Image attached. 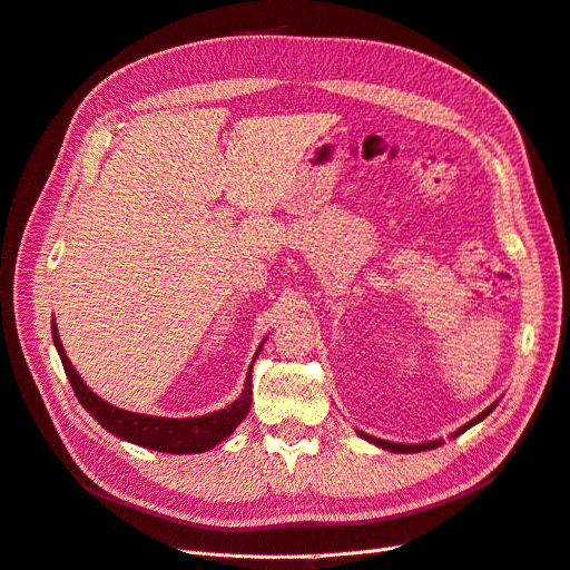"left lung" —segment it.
<instances>
[{
    "mask_svg": "<svg viewBox=\"0 0 570 570\" xmlns=\"http://www.w3.org/2000/svg\"><path fill=\"white\" fill-rule=\"evenodd\" d=\"M495 404H498V400L493 402V404H489L482 414H476L472 421H468L465 425H461L456 432H451V438H459V435H463L465 430H470L472 425H476L480 421H484L493 409H495ZM357 435L362 438V440H367V442H372V444H376L379 449H385V451H393V453H419V451H430V449H438V446H442L444 444V440H432V442H423V444H400V442H389V440H379V438H372V435H367V432H362V430H355Z\"/></svg>",
    "mask_w": 570,
    "mask_h": 570,
    "instance_id": "left-lung-1",
    "label": "left lung"
}]
</instances>
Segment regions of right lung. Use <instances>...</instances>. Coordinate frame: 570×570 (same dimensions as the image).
<instances>
[{
	"label": "right lung",
	"instance_id": "obj_1",
	"mask_svg": "<svg viewBox=\"0 0 570 570\" xmlns=\"http://www.w3.org/2000/svg\"><path fill=\"white\" fill-rule=\"evenodd\" d=\"M51 334H53V344L60 355L65 374L70 379L72 391L86 412L94 416L107 432H111L114 438H121L124 442L138 444L151 451H164V453H203L232 435V432L240 425V421L247 416L249 404H253V364L262 353V346L266 341V338L262 341L253 357V364H249L243 393L238 400H234L229 406L219 409V412H213L206 416L166 419V416H147V414L126 412V409H119L98 397L72 367L70 357H67L60 344L56 323L51 325Z\"/></svg>",
	"mask_w": 570,
	"mask_h": 570
}]
</instances>
